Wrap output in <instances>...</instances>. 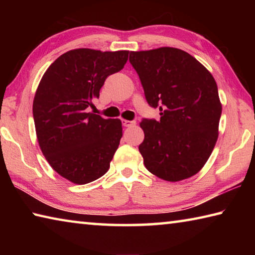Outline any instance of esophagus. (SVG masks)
Returning <instances> with one entry per match:
<instances>
[{
	"label": "esophagus",
	"mask_w": 255,
	"mask_h": 255,
	"mask_svg": "<svg viewBox=\"0 0 255 255\" xmlns=\"http://www.w3.org/2000/svg\"><path fill=\"white\" fill-rule=\"evenodd\" d=\"M122 123L125 127H131V126H135L136 122L135 120H122Z\"/></svg>",
	"instance_id": "esophagus-1"
}]
</instances>
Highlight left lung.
Wrapping results in <instances>:
<instances>
[{"instance_id":"1","label":"left lung","mask_w":255,"mask_h":255,"mask_svg":"<svg viewBox=\"0 0 255 255\" xmlns=\"http://www.w3.org/2000/svg\"><path fill=\"white\" fill-rule=\"evenodd\" d=\"M129 62L143 85L146 101L161 119H143L139 145L144 164L159 179L181 181L197 174L218 138L222 115L218 89L210 72L178 48L130 51Z\"/></svg>"}]
</instances>
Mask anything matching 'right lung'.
<instances>
[{
  "label": "right lung",
  "instance_id": "obj_1",
  "mask_svg": "<svg viewBox=\"0 0 255 255\" xmlns=\"http://www.w3.org/2000/svg\"><path fill=\"white\" fill-rule=\"evenodd\" d=\"M128 50L67 51L47 68L33 99L40 149L50 166L73 183L101 178L123 136L119 119L86 112L109 75L122 71Z\"/></svg>",
  "mask_w": 255,
  "mask_h": 255
}]
</instances>
